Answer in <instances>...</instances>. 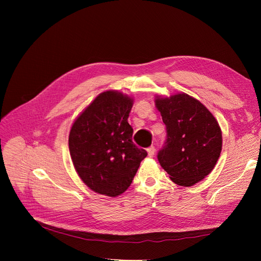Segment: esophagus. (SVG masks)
Returning <instances> with one entry per match:
<instances>
[{"label": "esophagus", "mask_w": 261, "mask_h": 261, "mask_svg": "<svg viewBox=\"0 0 261 261\" xmlns=\"http://www.w3.org/2000/svg\"><path fill=\"white\" fill-rule=\"evenodd\" d=\"M147 152H148V155H149L150 158H152V156L155 154V148H154L153 146L149 147V148L147 149Z\"/></svg>", "instance_id": "obj_1"}]
</instances>
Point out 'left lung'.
<instances>
[{
    "mask_svg": "<svg viewBox=\"0 0 261 261\" xmlns=\"http://www.w3.org/2000/svg\"><path fill=\"white\" fill-rule=\"evenodd\" d=\"M154 102L167 127L158 160L175 184L193 186L217 164L222 150L219 123L201 102L186 93L156 97Z\"/></svg>",
    "mask_w": 261,
    "mask_h": 261,
    "instance_id": "1",
    "label": "left lung"
}]
</instances>
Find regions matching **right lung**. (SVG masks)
Segmentation results:
<instances>
[{
	"label": "right lung",
	"mask_w": 261,
	"mask_h": 261,
	"mask_svg": "<svg viewBox=\"0 0 261 261\" xmlns=\"http://www.w3.org/2000/svg\"><path fill=\"white\" fill-rule=\"evenodd\" d=\"M133 102L122 92H102L70 128L68 148L74 168L84 183L98 194H123L147 156L146 150L132 140L127 118Z\"/></svg>",
	"instance_id": "obj_1"
}]
</instances>
